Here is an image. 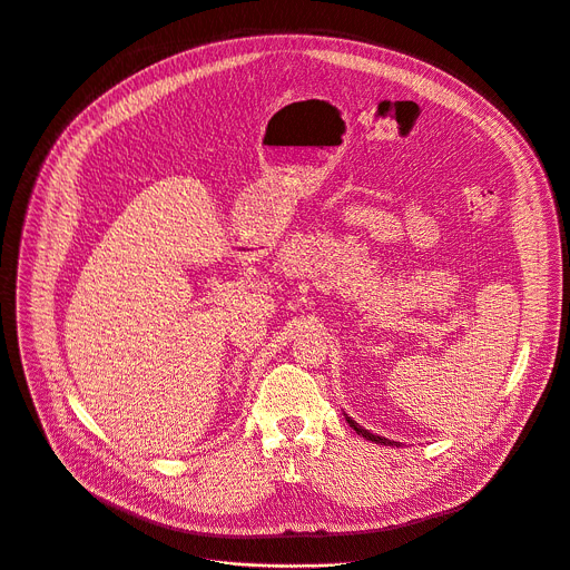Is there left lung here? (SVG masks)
I'll list each match as a JSON object with an SVG mask.
<instances>
[{"instance_id":"8db88e82","label":"left lung","mask_w":570,"mask_h":570,"mask_svg":"<svg viewBox=\"0 0 570 570\" xmlns=\"http://www.w3.org/2000/svg\"><path fill=\"white\" fill-rule=\"evenodd\" d=\"M345 421L350 423V428L356 432V434H361V436H364V439H368V441H375V443H382V445H397L395 441H389V439H384V436H377V434H371L368 430H364V428H361L358 423H354L350 416H345Z\"/></svg>"}]
</instances>
